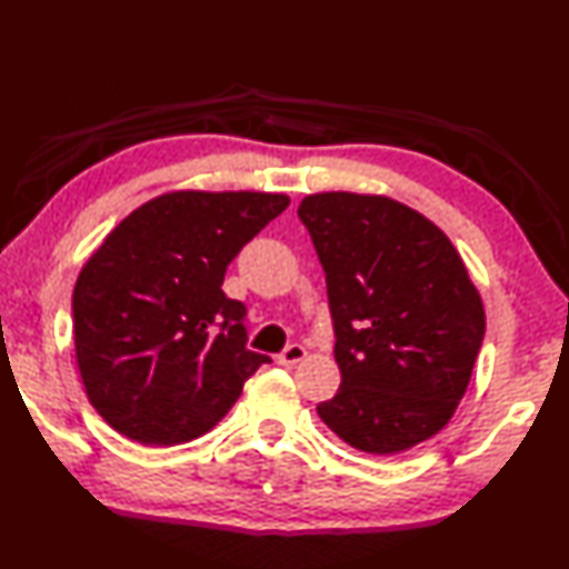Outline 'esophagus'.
<instances>
[{
  "instance_id": "34e87169",
  "label": "esophagus",
  "mask_w": 569,
  "mask_h": 569,
  "mask_svg": "<svg viewBox=\"0 0 569 569\" xmlns=\"http://www.w3.org/2000/svg\"><path fill=\"white\" fill-rule=\"evenodd\" d=\"M303 357H307V348H303V345H289V348L280 355V357H277V362H280V365H284V367H295V365H299L301 362V359Z\"/></svg>"
}]
</instances>
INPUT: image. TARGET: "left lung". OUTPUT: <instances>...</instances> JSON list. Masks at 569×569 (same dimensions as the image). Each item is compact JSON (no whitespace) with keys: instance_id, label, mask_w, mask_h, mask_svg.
I'll use <instances>...</instances> for the list:
<instances>
[{"instance_id":"obj_1","label":"left lung","mask_w":569,"mask_h":569,"mask_svg":"<svg viewBox=\"0 0 569 569\" xmlns=\"http://www.w3.org/2000/svg\"><path fill=\"white\" fill-rule=\"evenodd\" d=\"M299 219L326 272L342 373L318 415L359 451L422 445L453 418L485 336L459 251L435 221L386 196L316 192Z\"/></svg>"}]
</instances>
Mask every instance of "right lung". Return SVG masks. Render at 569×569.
Here are the masks:
<instances>
[{"mask_svg":"<svg viewBox=\"0 0 569 569\" xmlns=\"http://www.w3.org/2000/svg\"><path fill=\"white\" fill-rule=\"evenodd\" d=\"M282 192L173 190L137 207L81 268L74 352L89 403L132 441L198 439L268 355L246 350L229 262L287 210Z\"/></svg>","mask_w":569,"mask_h":569,"instance_id":"1","label":"right lung"}]
</instances>
